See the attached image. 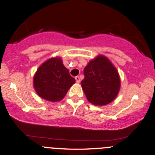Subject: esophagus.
<instances>
[{
	"label": "esophagus",
	"instance_id": "34e87169",
	"mask_svg": "<svg viewBox=\"0 0 155 155\" xmlns=\"http://www.w3.org/2000/svg\"><path fill=\"white\" fill-rule=\"evenodd\" d=\"M75 79H76V82H77V83H79L80 81H81V80H80V77H79V76H76Z\"/></svg>",
	"mask_w": 155,
	"mask_h": 155
}]
</instances>
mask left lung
<instances>
[{
  "label": "left lung",
  "mask_w": 155,
  "mask_h": 155,
  "mask_svg": "<svg viewBox=\"0 0 155 155\" xmlns=\"http://www.w3.org/2000/svg\"><path fill=\"white\" fill-rule=\"evenodd\" d=\"M81 87L87 99L95 106L112 102L120 89V78L117 68L104 55L90 61L84 70Z\"/></svg>",
  "instance_id": "left-lung-1"
}]
</instances>
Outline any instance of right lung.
<instances>
[{"instance_id":"1","label":"right lung","mask_w":155,"mask_h":155,"mask_svg":"<svg viewBox=\"0 0 155 155\" xmlns=\"http://www.w3.org/2000/svg\"><path fill=\"white\" fill-rule=\"evenodd\" d=\"M75 82L60 58L44 62L33 77V86L39 97L51 102L63 100Z\"/></svg>"}]
</instances>
